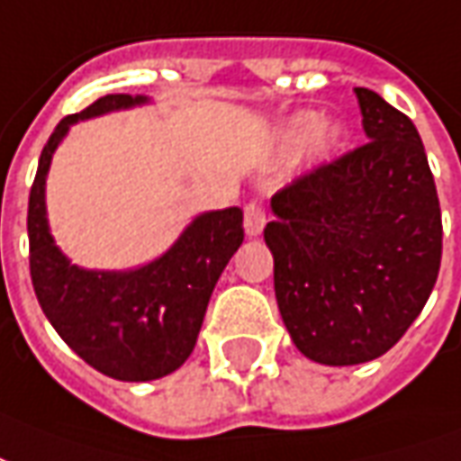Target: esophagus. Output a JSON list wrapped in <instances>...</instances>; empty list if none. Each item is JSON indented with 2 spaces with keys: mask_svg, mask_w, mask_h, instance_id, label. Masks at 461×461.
Segmentation results:
<instances>
[{
  "mask_svg": "<svg viewBox=\"0 0 461 461\" xmlns=\"http://www.w3.org/2000/svg\"><path fill=\"white\" fill-rule=\"evenodd\" d=\"M265 208L258 203V201H250L248 206H245V221H243V226H245V233L248 235H260L263 233V228H265Z\"/></svg>",
  "mask_w": 461,
  "mask_h": 461,
  "instance_id": "obj_1",
  "label": "esophagus"
}]
</instances>
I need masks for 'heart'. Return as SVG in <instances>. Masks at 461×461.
I'll list each match as a JSON object with an SVG mask.
<instances>
[{"instance_id":"heart-1","label":"heart","mask_w":461,"mask_h":461,"mask_svg":"<svg viewBox=\"0 0 461 461\" xmlns=\"http://www.w3.org/2000/svg\"><path fill=\"white\" fill-rule=\"evenodd\" d=\"M312 137V147L317 154H327L337 144V130L331 124H321L317 113H302L292 117L290 124L285 127V140L290 144H300Z\"/></svg>"}]
</instances>
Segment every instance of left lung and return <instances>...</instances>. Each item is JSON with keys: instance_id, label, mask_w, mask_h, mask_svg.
<instances>
[{"instance_id": "left-lung-1", "label": "left lung", "mask_w": 461, "mask_h": 461, "mask_svg": "<svg viewBox=\"0 0 461 461\" xmlns=\"http://www.w3.org/2000/svg\"><path fill=\"white\" fill-rule=\"evenodd\" d=\"M368 142L272 196L265 243L275 297L302 354L356 366L401 341L442 260V213L428 154L408 115L354 88Z\"/></svg>"}]
</instances>
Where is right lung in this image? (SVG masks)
I'll list each match as a JSON object with an SVG mask.
<instances>
[{
	"mask_svg": "<svg viewBox=\"0 0 461 461\" xmlns=\"http://www.w3.org/2000/svg\"><path fill=\"white\" fill-rule=\"evenodd\" d=\"M147 103L105 95L63 117L43 147L29 194V267L36 300L59 337L115 381L142 383L176 371L194 351L211 292L243 243V211H208L167 253L137 270H83L53 243L46 218V174L70 124Z\"/></svg>",
	"mask_w": 461,
	"mask_h": 461,
	"instance_id": "right-lung-1",
	"label": "right lung"
}]
</instances>
